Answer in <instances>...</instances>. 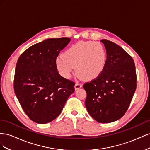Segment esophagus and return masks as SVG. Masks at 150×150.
I'll return each mask as SVG.
<instances>
[{"instance_id": "34e87169", "label": "esophagus", "mask_w": 150, "mask_h": 150, "mask_svg": "<svg viewBox=\"0 0 150 150\" xmlns=\"http://www.w3.org/2000/svg\"><path fill=\"white\" fill-rule=\"evenodd\" d=\"M82 87V85L81 84V83H79V82H76L75 83V90L79 89L80 88H81Z\"/></svg>"}]
</instances>
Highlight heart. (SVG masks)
Listing matches in <instances>:
<instances>
[{"label":"heart","instance_id":"b5f03b06","mask_svg":"<svg viewBox=\"0 0 150 150\" xmlns=\"http://www.w3.org/2000/svg\"><path fill=\"white\" fill-rule=\"evenodd\" d=\"M107 62L104 46L98 42H80L68 48L57 58L58 71L64 77H70L76 67V74L84 80H91L103 71Z\"/></svg>","mask_w":150,"mask_h":150}]
</instances>
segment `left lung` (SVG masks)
<instances>
[{"label":"left lung","instance_id":"1","mask_svg":"<svg viewBox=\"0 0 150 150\" xmlns=\"http://www.w3.org/2000/svg\"><path fill=\"white\" fill-rule=\"evenodd\" d=\"M100 41L106 49V64L96 79L83 85L85 104L96 121L109 123L121 118L129 108L136 88V68L121 46L107 40Z\"/></svg>","mask_w":150,"mask_h":150}]
</instances>
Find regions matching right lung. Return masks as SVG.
<instances>
[{
  "instance_id": "obj_1",
  "label": "right lung",
  "mask_w": 150,
  "mask_h": 150,
  "mask_svg": "<svg viewBox=\"0 0 150 150\" xmlns=\"http://www.w3.org/2000/svg\"><path fill=\"white\" fill-rule=\"evenodd\" d=\"M68 38H50L29 47L16 64L14 88L24 112L34 122L46 124L60 114L75 83L58 74L56 59Z\"/></svg>"
}]
</instances>
